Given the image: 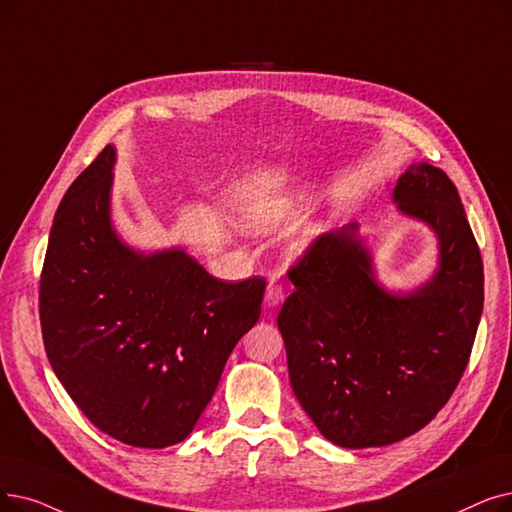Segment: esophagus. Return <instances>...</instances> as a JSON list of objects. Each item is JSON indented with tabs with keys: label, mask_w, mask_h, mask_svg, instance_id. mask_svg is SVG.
<instances>
[{
	"label": "esophagus",
	"mask_w": 512,
	"mask_h": 512,
	"mask_svg": "<svg viewBox=\"0 0 512 512\" xmlns=\"http://www.w3.org/2000/svg\"><path fill=\"white\" fill-rule=\"evenodd\" d=\"M282 299H284V286L278 280H270L268 291H265V303L270 307H276L282 303Z\"/></svg>",
	"instance_id": "esophagus-1"
}]
</instances>
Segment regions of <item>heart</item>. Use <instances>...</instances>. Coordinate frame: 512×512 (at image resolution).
Returning a JSON list of instances; mask_svg holds the SVG:
<instances>
[{
  "mask_svg": "<svg viewBox=\"0 0 512 512\" xmlns=\"http://www.w3.org/2000/svg\"><path fill=\"white\" fill-rule=\"evenodd\" d=\"M297 209V196L295 194H263L257 196L255 201L247 207L244 213V221L255 232H272L280 226H284L288 219L293 217ZM314 238V232L307 230L297 240V249L307 247V242Z\"/></svg>",
  "mask_w": 512,
  "mask_h": 512,
  "instance_id": "obj_1",
  "label": "heart"
}]
</instances>
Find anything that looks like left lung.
Returning <instances> with one entry per match:
<instances>
[{"label": "left lung", "mask_w": 512, "mask_h": 512, "mask_svg": "<svg viewBox=\"0 0 512 512\" xmlns=\"http://www.w3.org/2000/svg\"><path fill=\"white\" fill-rule=\"evenodd\" d=\"M393 201L437 236L427 284L406 295L383 288L353 221L320 234L288 270L295 291L278 314L299 404L328 441L351 450L429 425L460 383L483 311V261L450 177L410 165Z\"/></svg>", "instance_id": "left-lung-1"}]
</instances>
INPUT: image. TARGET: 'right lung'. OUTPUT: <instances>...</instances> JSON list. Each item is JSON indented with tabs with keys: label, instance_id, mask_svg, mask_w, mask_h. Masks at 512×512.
Segmentation results:
<instances>
[{
	"label": "right lung",
	"instance_id": "right-lung-1",
	"mask_svg": "<svg viewBox=\"0 0 512 512\" xmlns=\"http://www.w3.org/2000/svg\"><path fill=\"white\" fill-rule=\"evenodd\" d=\"M117 152L66 190L39 284L43 345L94 425L127 446L184 441L232 349L261 314L263 278H213L182 249L138 253L110 224Z\"/></svg>",
	"mask_w": 512,
	"mask_h": 512
}]
</instances>
